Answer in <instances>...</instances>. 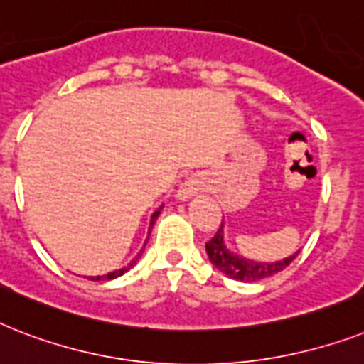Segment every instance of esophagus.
I'll use <instances>...</instances> for the list:
<instances>
[{"mask_svg":"<svg viewBox=\"0 0 364 364\" xmlns=\"http://www.w3.org/2000/svg\"><path fill=\"white\" fill-rule=\"evenodd\" d=\"M200 190H205V182H203L199 176H191V178H188L184 184L180 186L176 196H178L180 200H188L193 196H197Z\"/></svg>","mask_w":364,"mask_h":364,"instance_id":"1","label":"esophagus"}]
</instances>
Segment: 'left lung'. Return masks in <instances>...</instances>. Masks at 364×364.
I'll return each mask as SVG.
<instances>
[{
	"mask_svg": "<svg viewBox=\"0 0 364 364\" xmlns=\"http://www.w3.org/2000/svg\"><path fill=\"white\" fill-rule=\"evenodd\" d=\"M205 248L210 263L214 264L220 272H223L225 276H229V278L238 282H259L264 280V278H270V276H274L276 272H280V270L286 269L287 264L291 263V261L299 255V252H301V250H297L293 255H287L284 259L272 261V263L242 257V255L231 252V250L228 248L225 240H223V222L222 228L218 229L216 235L206 242Z\"/></svg>",
	"mask_w": 364,
	"mask_h": 364,
	"instance_id": "1",
	"label": "left lung"
}]
</instances>
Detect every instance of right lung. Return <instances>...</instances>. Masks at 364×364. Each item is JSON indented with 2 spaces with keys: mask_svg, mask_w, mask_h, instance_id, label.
I'll return each instance as SVG.
<instances>
[{
  "mask_svg": "<svg viewBox=\"0 0 364 364\" xmlns=\"http://www.w3.org/2000/svg\"><path fill=\"white\" fill-rule=\"evenodd\" d=\"M161 208H164V205L159 206L158 210H156V212H154V214H152V218H150V228H148V235H150V231H152L154 223H156V220H158V216H159V212H161ZM146 242H148V240H146ZM146 242H144V246H146ZM142 252H144V248H142L141 252L136 254L135 259L129 261V263H127L126 267H122V269H118V270H112V272H107V274H103V276H88V280H94V282H100V280H114V278H118V276H122V274H124V272H127V270L132 269L133 264L136 263V259L141 257Z\"/></svg>",
  "mask_w": 364,
  "mask_h": 364,
  "instance_id": "right-lung-1",
  "label": "right lung"
}]
</instances>
